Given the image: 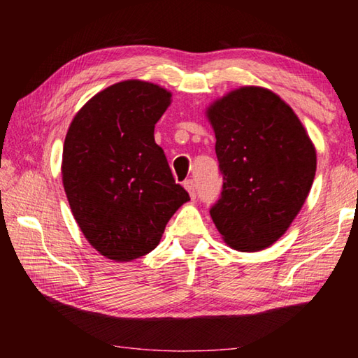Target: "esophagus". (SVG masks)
<instances>
[{"label":"esophagus","mask_w":358,"mask_h":358,"mask_svg":"<svg viewBox=\"0 0 358 358\" xmlns=\"http://www.w3.org/2000/svg\"><path fill=\"white\" fill-rule=\"evenodd\" d=\"M185 187H186V191L189 192L191 199H196V183H194V180H192V178L185 181Z\"/></svg>","instance_id":"1"}]
</instances>
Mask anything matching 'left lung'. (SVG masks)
<instances>
[{"label": "left lung", "instance_id": "left-lung-1", "mask_svg": "<svg viewBox=\"0 0 358 358\" xmlns=\"http://www.w3.org/2000/svg\"><path fill=\"white\" fill-rule=\"evenodd\" d=\"M224 178L210 210L222 240L241 252L280 240L299 215L316 175V148L276 93L240 87L205 110Z\"/></svg>", "mask_w": 358, "mask_h": 358}]
</instances>
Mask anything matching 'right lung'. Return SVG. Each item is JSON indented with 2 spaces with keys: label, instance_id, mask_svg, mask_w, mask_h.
I'll return each instance as SVG.
<instances>
[{
  "label": "right lung",
  "instance_id": "1",
  "mask_svg": "<svg viewBox=\"0 0 358 358\" xmlns=\"http://www.w3.org/2000/svg\"><path fill=\"white\" fill-rule=\"evenodd\" d=\"M171 102L156 83H113L76 113L66 134L62 175L71 211L88 243L115 262L153 251L189 201L155 142Z\"/></svg>",
  "mask_w": 358,
  "mask_h": 358
}]
</instances>
